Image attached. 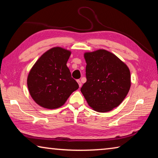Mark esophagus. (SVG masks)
Masks as SVG:
<instances>
[{
  "mask_svg": "<svg viewBox=\"0 0 158 158\" xmlns=\"http://www.w3.org/2000/svg\"><path fill=\"white\" fill-rule=\"evenodd\" d=\"M77 83H78L79 88H81V85H82V84H81V81H80V80H79V79H78V80H77Z\"/></svg>",
  "mask_w": 158,
  "mask_h": 158,
  "instance_id": "34e87169",
  "label": "esophagus"
}]
</instances>
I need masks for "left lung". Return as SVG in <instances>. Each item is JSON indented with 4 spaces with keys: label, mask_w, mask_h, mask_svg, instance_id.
Instances as JSON below:
<instances>
[{
    "label": "left lung",
    "mask_w": 158,
    "mask_h": 158,
    "mask_svg": "<svg viewBox=\"0 0 158 158\" xmlns=\"http://www.w3.org/2000/svg\"><path fill=\"white\" fill-rule=\"evenodd\" d=\"M86 82L81 91L89 105L98 112L117 107L126 97L131 85L126 64L105 49L85 52Z\"/></svg>",
    "instance_id": "left-lung-1"
}]
</instances>
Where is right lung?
Here are the masks:
<instances>
[{
  "mask_svg": "<svg viewBox=\"0 0 158 158\" xmlns=\"http://www.w3.org/2000/svg\"><path fill=\"white\" fill-rule=\"evenodd\" d=\"M70 54V51L63 48H52L31 68L27 79L28 89L33 100L42 107H60L79 89L66 65Z\"/></svg>",
  "mask_w": 158,
  "mask_h": 158,
  "instance_id": "add662e5",
  "label": "right lung"
}]
</instances>
